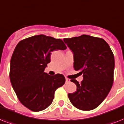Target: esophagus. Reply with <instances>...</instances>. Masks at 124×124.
I'll list each match as a JSON object with an SVG mask.
<instances>
[{"mask_svg":"<svg viewBox=\"0 0 124 124\" xmlns=\"http://www.w3.org/2000/svg\"><path fill=\"white\" fill-rule=\"evenodd\" d=\"M70 82V79H68V78H66V83H68V82Z\"/></svg>","mask_w":124,"mask_h":124,"instance_id":"34e87169","label":"esophagus"}]
</instances>
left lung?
<instances>
[{
  "label": "left lung",
  "mask_w": 124,
  "mask_h": 124,
  "mask_svg": "<svg viewBox=\"0 0 124 124\" xmlns=\"http://www.w3.org/2000/svg\"><path fill=\"white\" fill-rule=\"evenodd\" d=\"M64 41L73 52L74 69L84 77L80 83L71 80L77 91L68 94L69 99L78 109H94L108 96L113 84V53L101 38L82 35Z\"/></svg>",
  "instance_id": "8db88e82"
}]
</instances>
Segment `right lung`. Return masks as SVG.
Masks as SVG:
<instances>
[{"mask_svg": "<svg viewBox=\"0 0 124 124\" xmlns=\"http://www.w3.org/2000/svg\"><path fill=\"white\" fill-rule=\"evenodd\" d=\"M61 39L39 35L22 40L11 58L9 78L18 100L33 111L50 106L55 91L66 82L64 75H49L44 72L51 52L66 49Z\"/></svg>", "mask_w": 124, "mask_h": 124, "instance_id": "add662e5", "label": "right lung"}]
</instances>
